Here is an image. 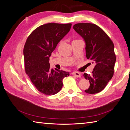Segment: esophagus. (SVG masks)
<instances>
[{"mask_svg":"<svg viewBox=\"0 0 130 130\" xmlns=\"http://www.w3.org/2000/svg\"><path fill=\"white\" fill-rule=\"evenodd\" d=\"M72 74L74 76H76L77 77H81V74L79 72H74L73 73H72Z\"/></svg>","mask_w":130,"mask_h":130,"instance_id":"1","label":"esophagus"}]
</instances>
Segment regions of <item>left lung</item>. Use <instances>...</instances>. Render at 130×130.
Returning a JSON list of instances; mask_svg holds the SVG:
<instances>
[{"mask_svg":"<svg viewBox=\"0 0 130 130\" xmlns=\"http://www.w3.org/2000/svg\"><path fill=\"white\" fill-rule=\"evenodd\" d=\"M73 29L84 39L86 57L95 64L92 75L84 74L90 84L85 92L88 94L99 93L114 74L116 56L113 43L103 29L92 23H77Z\"/></svg>","mask_w":130,"mask_h":130,"instance_id":"1","label":"left lung"}]
</instances>
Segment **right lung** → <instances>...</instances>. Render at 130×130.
I'll return each mask as SVG.
<instances>
[{
  "mask_svg": "<svg viewBox=\"0 0 130 130\" xmlns=\"http://www.w3.org/2000/svg\"><path fill=\"white\" fill-rule=\"evenodd\" d=\"M71 26V23L42 25L30 34L25 42L23 50L25 73L35 87L45 95H54L60 92L63 79L69 75L68 72L51 69L49 57Z\"/></svg>",
  "mask_w": 130,
  "mask_h": 130,
  "instance_id": "1",
  "label": "right lung"
}]
</instances>
